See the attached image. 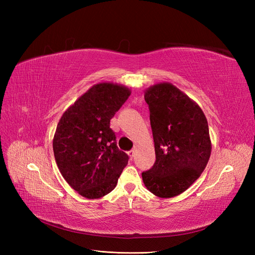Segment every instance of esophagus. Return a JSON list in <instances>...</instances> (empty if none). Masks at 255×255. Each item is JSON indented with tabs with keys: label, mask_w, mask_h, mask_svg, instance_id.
Returning <instances> with one entry per match:
<instances>
[{
	"label": "esophagus",
	"mask_w": 255,
	"mask_h": 255,
	"mask_svg": "<svg viewBox=\"0 0 255 255\" xmlns=\"http://www.w3.org/2000/svg\"><path fill=\"white\" fill-rule=\"evenodd\" d=\"M128 156H129L130 158H133V157L135 156V150H130V151H128Z\"/></svg>",
	"instance_id": "1"
}]
</instances>
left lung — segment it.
Wrapping results in <instances>:
<instances>
[{
  "label": "left lung",
  "instance_id": "8db88e82",
  "mask_svg": "<svg viewBox=\"0 0 255 255\" xmlns=\"http://www.w3.org/2000/svg\"><path fill=\"white\" fill-rule=\"evenodd\" d=\"M156 160L141 173L146 189L159 198L182 194L205 169L212 143L200 106L170 83L144 91Z\"/></svg>",
  "mask_w": 255,
  "mask_h": 255
}]
</instances>
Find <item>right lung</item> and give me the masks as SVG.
<instances>
[{
    "instance_id": "1",
    "label": "right lung",
    "mask_w": 255,
    "mask_h": 255,
    "mask_svg": "<svg viewBox=\"0 0 255 255\" xmlns=\"http://www.w3.org/2000/svg\"><path fill=\"white\" fill-rule=\"evenodd\" d=\"M130 95L126 86L94 85L63 114L53 139L61 175L79 194L102 198L116 187L128 154L119 150L111 119Z\"/></svg>"
}]
</instances>
